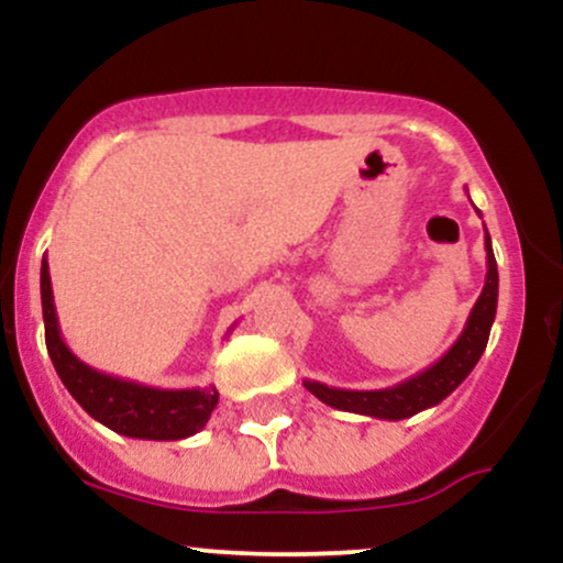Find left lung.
Here are the masks:
<instances>
[{"mask_svg":"<svg viewBox=\"0 0 563 563\" xmlns=\"http://www.w3.org/2000/svg\"><path fill=\"white\" fill-rule=\"evenodd\" d=\"M484 249H487V280L476 299L474 309H471L463 333L452 344L434 365L426 371L416 373L402 384L386 386V389H371V391H354V389H335V386H325L320 380H303L309 391L320 399V402L335 407V410L360 412V416L384 418V421H402V418L416 416V412L434 407L450 397L468 373L474 371L479 357L487 349L489 331H493L495 312H497V262L493 254V241L489 232L484 230Z\"/></svg>","mask_w":563,"mask_h":563,"instance_id":"obj_1","label":"left lung"}]
</instances>
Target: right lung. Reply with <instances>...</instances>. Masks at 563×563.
<instances>
[{"instance_id": "add662e5", "label": "right lung", "mask_w": 563, "mask_h": 563, "mask_svg": "<svg viewBox=\"0 0 563 563\" xmlns=\"http://www.w3.org/2000/svg\"><path fill=\"white\" fill-rule=\"evenodd\" d=\"M42 314L44 339H47V352L57 376L66 384L70 397L95 421L108 426L115 434L156 439V442L192 437L209 423L219 402V391L214 386H206V389H198V386L196 389H156V386L95 371L92 365L81 363L70 352L60 335V325H57L47 260H42Z\"/></svg>"}]
</instances>
